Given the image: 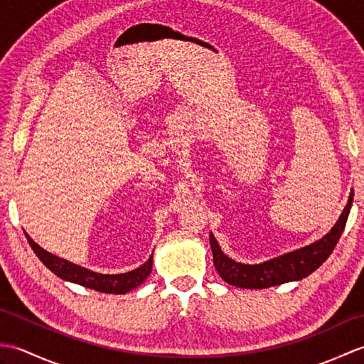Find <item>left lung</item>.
<instances>
[{
  "mask_svg": "<svg viewBox=\"0 0 364 364\" xmlns=\"http://www.w3.org/2000/svg\"><path fill=\"white\" fill-rule=\"evenodd\" d=\"M353 202V191L350 192L347 205L343 210L339 219L326 236L319 241H314L310 245L301 247L294 252H288L280 257L272 258L259 264H244L227 257L222 252L219 242L215 241L214 235H210V244L213 250V261L215 270L231 286L247 289H262L270 286H278L288 282H299L308 277L326 261L330 253L333 252L335 245L341 237L347 218H349Z\"/></svg>",
  "mask_w": 364,
  "mask_h": 364,
  "instance_id": "1",
  "label": "left lung"
}]
</instances>
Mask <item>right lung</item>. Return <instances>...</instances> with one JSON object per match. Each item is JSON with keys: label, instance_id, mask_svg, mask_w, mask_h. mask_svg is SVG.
<instances>
[{"label": "right lung", "instance_id": "right-lung-1", "mask_svg": "<svg viewBox=\"0 0 364 364\" xmlns=\"http://www.w3.org/2000/svg\"><path fill=\"white\" fill-rule=\"evenodd\" d=\"M25 235H26L31 249H33L34 253L37 255V258L41 259L53 274H56L59 278H63V280H65V282L86 286V288L95 289L100 292L125 294L131 289L137 288L141 283H144L153 269V253H151V257L146 259L141 267L129 270V272L98 274V272H94V270L81 267L78 264H73V262H70V261L59 258V257H56V255L46 252L45 249H42L41 245L36 244L33 239L29 237L28 233H25Z\"/></svg>", "mask_w": 364, "mask_h": 364}]
</instances>
